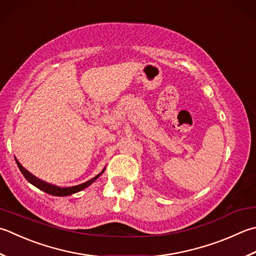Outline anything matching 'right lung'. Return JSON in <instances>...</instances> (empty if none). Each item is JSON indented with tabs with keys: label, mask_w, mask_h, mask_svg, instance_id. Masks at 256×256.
I'll list each match as a JSON object with an SVG mask.
<instances>
[{
	"label": "right lung",
	"mask_w": 256,
	"mask_h": 256,
	"mask_svg": "<svg viewBox=\"0 0 256 256\" xmlns=\"http://www.w3.org/2000/svg\"><path fill=\"white\" fill-rule=\"evenodd\" d=\"M15 162H16L18 166L20 168V171H21V173L23 174V176L26 178L30 183H31L32 185H34L35 188H38L41 190V191H43L45 193H48V194H51V195H55V196H68V195H72L74 193L82 191V190H84L85 188H88V185H91L93 182L96 181V180L100 176H101V174H103V172L105 171V168H103V171L101 173H98L96 176H94L93 178L88 180V181H86L85 183L75 185V186H71V188H60V186H56V185L50 184L48 182L42 181V180L38 178L36 176H34L33 174L30 173L28 170H25L22 166V165L20 164V162L18 161L16 158H15Z\"/></svg>",
	"instance_id": "obj_1"
}]
</instances>
